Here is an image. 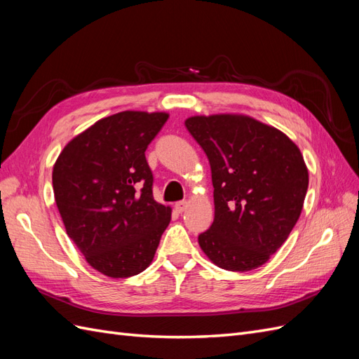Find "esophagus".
<instances>
[{
  "label": "esophagus",
  "mask_w": 359,
  "mask_h": 359,
  "mask_svg": "<svg viewBox=\"0 0 359 359\" xmlns=\"http://www.w3.org/2000/svg\"><path fill=\"white\" fill-rule=\"evenodd\" d=\"M175 210L181 214V212H184L187 210V202L186 201H181V202H177L175 203Z\"/></svg>",
  "instance_id": "1"
}]
</instances>
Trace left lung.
Instances as JSON below:
<instances>
[{
    "mask_svg": "<svg viewBox=\"0 0 359 359\" xmlns=\"http://www.w3.org/2000/svg\"><path fill=\"white\" fill-rule=\"evenodd\" d=\"M210 160L214 222L198 241L212 264L252 271L268 262L297 224L309 187L299 148L245 115L186 119Z\"/></svg>",
    "mask_w": 359,
    "mask_h": 359,
    "instance_id": "left-lung-1",
    "label": "left lung"
}]
</instances>
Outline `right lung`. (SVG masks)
<instances>
[{"mask_svg": "<svg viewBox=\"0 0 359 359\" xmlns=\"http://www.w3.org/2000/svg\"><path fill=\"white\" fill-rule=\"evenodd\" d=\"M168 118L140 111L106 116L73 137L53 165V194L67 235L107 277L147 269L170 222V206L154 201L145 158Z\"/></svg>", "mask_w": 359, "mask_h": 359, "instance_id": "1", "label": "right lung"}]
</instances>
